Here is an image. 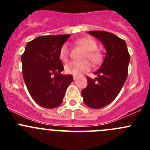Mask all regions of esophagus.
Listing matches in <instances>:
<instances>
[{
  "instance_id": "1",
  "label": "esophagus",
  "mask_w": 150,
  "mask_h": 150,
  "mask_svg": "<svg viewBox=\"0 0 150 150\" xmlns=\"http://www.w3.org/2000/svg\"><path fill=\"white\" fill-rule=\"evenodd\" d=\"M74 80H76V76H74Z\"/></svg>"
}]
</instances>
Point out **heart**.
<instances>
[{"label":"heart","instance_id":"1","mask_svg":"<svg viewBox=\"0 0 150 150\" xmlns=\"http://www.w3.org/2000/svg\"><path fill=\"white\" fill-rule=\"evenodd\" d=\"M75 43L78 46H81L82 48L86 50L83 59H88L93 64L100 63L102 59V55L100 52L96 50L98 48V44L90 38H83L76 40ZM59 56L62 62H67L70 56V49L67 43H64L59 50ZM91 64L88 60L82 61V62H69L65 65V71L67 74H72L74 76H80L86 72H88L91 70Z\"/></svg>","mask_w":150,"mask_h":150}]
</instances>
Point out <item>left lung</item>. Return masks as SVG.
<instances>
[{
  "label": "left lung",
  "instance_id": "obj_1",
  "mask_svg": "<svg viewBox=\"0 0 150 150\" xmlns=\"http://www.w3.org/2000/svg\"><path fill=\"white\" fill-rule=\"evenodd\" d=\"M88 34L101 41L107 53L95 72L97 77L87 76L88 85L81 94L87 107L99 109L110 104L121 91L128 76L130 55L124 40L115 34L103 30H90Z\"/></svg>",
  "mask_w": 150,
  "mask_h": 150
}]
</instances>
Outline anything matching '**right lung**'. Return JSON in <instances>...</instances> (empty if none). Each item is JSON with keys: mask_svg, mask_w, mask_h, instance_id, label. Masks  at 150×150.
Wrapping results in <instances>:
<instances>
[{"mask_svg": "<svg viewBox=\"0 0 150 150\" xmlns=\"http://www.w3.org/2000/svg\"><path fill=\"white\" fill-rule=\"evenodd\" d=\"M71 34L40 36L26 44L22 55V74L29 94L41 107L52 109L63 101L74 78L62 75L61 46Z\"/></svg>", "mask_w": 150, "mask_h": 150, "instance_id": "obj_1", "label": "right lung"}]
</instances>
